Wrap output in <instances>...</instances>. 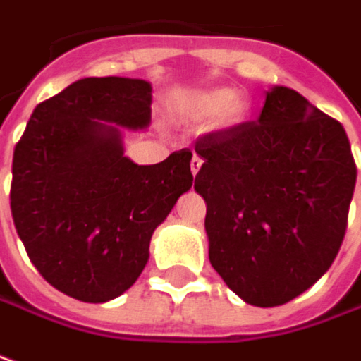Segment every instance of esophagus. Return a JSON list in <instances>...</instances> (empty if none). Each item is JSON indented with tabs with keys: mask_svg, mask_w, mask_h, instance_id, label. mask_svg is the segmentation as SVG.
<instances>
[{
	"mask_svg": "<svg viewBox=\"0 0 361 361\" xmlns=\"http://www.w3.org/2000/svg\"><path fill=\"white\" fill-rule=\"evenodd\" d=\"M202 166V159H199L197 154L192 157V160H190V171H192V174H197L199 171H201Z\"/></svg>",
	"mask_w": 361,
	"mask_h": 361,
	"instance_id": "34e87169",
	"label": "esophagus"
}]
</instances>
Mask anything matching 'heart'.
Masks as SVG:
<instances>
[{
    "label": "heart",
    "mask_w": 361,
    "mask_h": 361,
    "mask_svg": "<svg viewBox=\"0 0 361 361\" xmlns=\"http://www.w3.org/2000/svg\"><path fill=\"white\" fill-rule=\"evenodd\" d=\"M185 110L192 118L199 120L215 116L216 128L229 130L247 120L249 102L239 94H233L229 88H215L188 96L185 100Z\"/></svg>",
    "instance_id": "1"
}]
</instances>
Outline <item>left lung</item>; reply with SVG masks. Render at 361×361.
<instances>
[{
	"mask_svg": "<svg viewBox=\"0 0 361 361\" xmlns=\"http://www.w3.org/2000/svg\"><path fill=\"white\" fill-rule=\"evenodd\" d=\"M207 202L209 261L243 301L275 307L301 295L340 251L355 162L340 122L275 86L253 122L195 145Z\"/></svg>",
	"mask_w": 361,
	"mask_h": 361,
	"instance_id": "left-lung-1",
	"label": "left lung"
}]
</instances>
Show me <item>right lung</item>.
Masks as SVG:
<instances>
[{"label":"right lung","instance_id":"add662e5","mask_svg":"<svg viewBox=\"0 0 361 361\" xmlns=\"http://www.w3.org/2000/svg\"><path fill=\"white\" fill-rule=\"evenodd\" d=\"M152 86L84 78L35 106L13 150L11 216L39 275L70 298L122 295L148 263L152 233L192 187L188 148L159 164L124 157L122 128L150 124Z\"/></svg>","mask_w":361,"mask_h":361}]
</instances>
